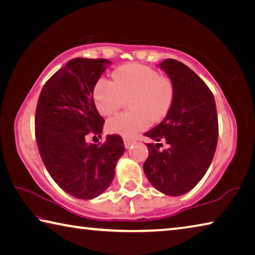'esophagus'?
<instances>
[{"label": "esophagus", "instance_id": "34e87169", "mask_svg": "<svg viewBox=\"0 0 255 255\" xmlns=\"http://www.w3.org/2000/svg\"><path fill=\"white\" fill-rule=\"evenodd\" d=\"M135 139H131V138H127L125 137L124 138V143H125V147L126 148H129L132 144H135Z\"/></svg>", "mask_w": 255, "mask_h": 255}]
</instances>
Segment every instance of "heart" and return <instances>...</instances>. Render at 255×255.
I'll use <instances>...</instances> for the list:
<instances>
[{
    "label": "heart",
    "instance_id": "obj_1",
    "mask_svg": "<svg viewBox=\"0 0 255 255\" xmlns=\"http://www.w3.org/2000/svg\"><path fill=\"white\" fill-rule=\"evenodd\" d=\"M129 99L132 110L109 119L107 129L111 133L130 138L157 123L170 111L174 100L173 82L167 76L141 64L130 63L118 67L112 81L100 79L93 89V100L103 116H110Z\"/></svg>",
    "mask_w": 255,
    "mask_h": 255
}]
</instances>
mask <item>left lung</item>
<instances>
[{
	"label": "left lung",
	"instance_id": "obj_1",
	"mask_svg": "<svg viewBox=\"0 0 255 255\" xmlns=\"http://www.w3.org/2000/svg\"><path fill=\"white\" fill-rule=\"evenodd\" d=\"M159 67L174 85V100L163 122L144 135L156 144H146V178L167 196H181L202 179L213 161L218 140V117L214 94L195 72L175 59ZM165 141L168 148L159 149Z\"/></svg>",
	"mask_w": 255,
	"mask_h": 255
}]
</instances>
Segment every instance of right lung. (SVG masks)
Wrapping results in <instances>:
<instances>
[{"mask_svg":"<svg viewBox=\"0 0 255 255\" xmlns=\"http://www.w3.org/2000/svg\"><path fill=\"white\" fill-rule=\"evenodd\" d=\"M110 64L105 58L71 59L46 82L38 99L34 133L42 162L55 182L79 199H92L109 187L125 152L119 135L99 144L86 141L89 135L101 136L105 119L93 89Z\"/></svg>","mask_w":255,"mask_h":255,"instance_id":"1","label":"right lung"}]
</instances>
